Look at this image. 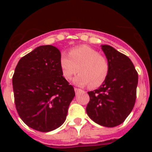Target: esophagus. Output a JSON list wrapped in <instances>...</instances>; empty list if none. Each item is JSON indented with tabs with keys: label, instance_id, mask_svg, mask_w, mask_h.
<instances>
[{
	"label": "esophagus",
	"instance_id": "esophagus-1",
	"mask_svg": "<svg viewBox=\"0 0 152 152\" xmlns=\"http://www.w3.org/2000/svg\"><path fill=\"white\" fill-rule=\"evenodd\" d=\"M75 91L76 94H77V93L80 92V91H82V90H80V89H79V88H75Z\"/></svg>",
	"mask_w": 152,
	"mask_h": 152
}]
</instances>
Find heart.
Here are the masks:
<instances>
[{
    "label": "heart",
    "instance_id": "heart-1",
    "mask_svg": "<svg viewBox=\"0 0 152 152\" xmlns=\"http://www.w3.org/2000/svg\"><path fill=\"white\" fill-rule=\"evenodd\" d=\"M68 55L63 53L60 57V67L64 78L70 80L79 70L80 74L74 79L77 85L90 84L91 88H97L104 82L110 69L108 58L104 55L85 45L72 48Z\"/></svg>",
    "mask_w": 152,
    "mask_h": 152
}]
</instances>
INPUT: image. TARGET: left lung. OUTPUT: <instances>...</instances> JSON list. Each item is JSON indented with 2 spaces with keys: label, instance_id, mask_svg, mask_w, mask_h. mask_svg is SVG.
Returning a JSON list of instances; mask_svg holds the SVG:
<instances>
[{
  "label": "left lung",
  "instance_id": "8db88e82",
  "mask_svg": "<svg viewBox=\"0 0 152 152\" xmlns=\"http://www.w3.org/2000/svg\"><path fill=\"white\" fill-rule=\"evenodd\" d=\"M110 63L108 75L98 89L89 91L86 111L100 126L115 127L125 121L136 100L138 72L126 55L110 45H102Z\"/></svg>",
  "mask_w": 152,
  "mask_h": 152
}]
</instances>
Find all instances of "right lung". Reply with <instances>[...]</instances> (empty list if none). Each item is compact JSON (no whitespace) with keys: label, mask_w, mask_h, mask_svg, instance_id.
<instances>
[{"label":"right lung","mask_w":152,"mask_h":152,"mask_svg":"<svg viewBox=\"0 0 152 152\" xmlns=\"http://www.w3.org/2000/svg\"><path fill=\"white\" fill-rule=\"evenodd\" d=\"M60 57L56 47L39 46L21 58L13 75L17 113L36 131L47 132L61 126L75 96L73 86L62 76Z\"/></svg>","instance_id":"1"}]
</instances>
